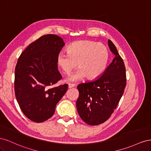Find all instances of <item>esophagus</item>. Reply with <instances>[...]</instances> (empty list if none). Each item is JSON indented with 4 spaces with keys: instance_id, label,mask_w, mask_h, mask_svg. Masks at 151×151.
<instances>
[{
    "instance_id": "34e87169",
    "label": "esophagus",
    "mask_w": 151,
    "mask_h": 151,
    "mask_svg": "<svg viewBox=\"0 0 151 151\" xmlns=\"http://www.w3.org/2000/svg\"><path fill=\"white\" fill-rule=\"evenodd\" d=\"M74 86H75V85L73 84H68V88H73V87H74Z\"/></svg>"
}]
</instances>
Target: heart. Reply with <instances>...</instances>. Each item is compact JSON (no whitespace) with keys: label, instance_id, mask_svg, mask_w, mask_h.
Wrapping results in <instances>:
<instances>
[{"label":"heart","instance_id":"heart-1","mask_svg":"<svg viewBox=\"0 0 151 151\" xmlns=\"http://www.w3.org/2000/svg\"><path fill=\"white\" fill-rule=\"evenodd\" d=\"M67 51V54H58V66L65 74H70L77 64L79 67L67 79L69 82L79 81L86 76L89 79L98 78L106 69L109 58L108 50L104 45L89 40L72 43Z\"/></svg>","mask_w":151,"mask_h":151}]
</instances>
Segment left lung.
<instances>
[{"instance_id":"1","label":"left lung","mask_w":151,"mask_h":151,"mask_svg":"<svg viewBox=\"0 0 151 151\" xmlns=\"http://www.w3.org/2000/svg\"><path fill=\"white\" fill-rule=\"evenodd\" d=\"M108 46L115 55L112 62L96 79L77 86L79 92L77 109L87 124L98 125L110 117L124 93L125 67L115 45L108 40Z\"/></svg>"}]
</instances>
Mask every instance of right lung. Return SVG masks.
<instances>
[{
  "instance_id": "1",
  "label": "right lung",
  "mask_w": 151,
  "mask_h": 151,
  "mask_svg": "<svg viewBox=\"0 0 151 151\" xmlns=\"http://www.w3.org/2000/svg\"><path fill=\"white\" fill-rule=\"evenodd\" d=\"M64 45L57 35H44L31 43L18 58L16 98L24 115L34 122L51 118L68 89L67 84L53 86L62 77L57 68V57Z\"/></svg>"
}]
</instances>
